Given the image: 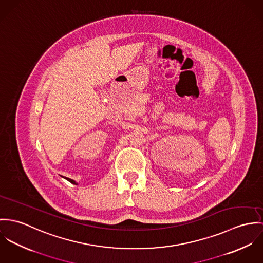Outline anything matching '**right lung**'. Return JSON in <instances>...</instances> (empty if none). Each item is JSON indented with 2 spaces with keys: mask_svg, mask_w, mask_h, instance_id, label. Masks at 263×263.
<instances>
[{
  "mask_svg": "<svg viewBox=\"0 0 263 263\" xmlns=\"http://www.w3.org/2000/svg\"><path fill=\"white\" fill-rule=\"evenodd\" d=\"M65 179H67L69 182H71V183H73V184H78V182L76 181V180H73V179H71V178H68V177H64Z\"/></svg>",
  "mask_w": 263,
  "mask_h": 263,
  "instance_id": "right-lung-1",
  "label": "right lung"
}]
</instances>
